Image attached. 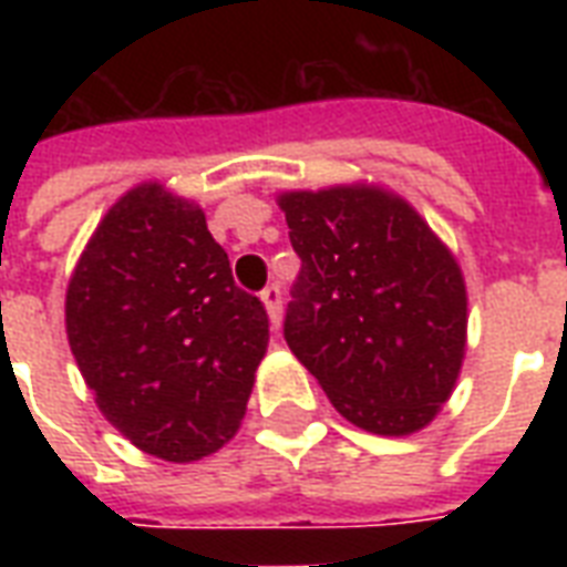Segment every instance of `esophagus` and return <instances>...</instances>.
Here are the masks:
<instances>
[{"label":"esophagus","mask_w":567,"mask_h":567,"mask_svg":"<svg viewBox=\"0 0 567 567\" xmlns=\"http://www.w3.org/2000/svg\"><path fill=\"white\" fill-rule=\"evenodd\" d=\"M261 302H265L270 323L279 327V320H282V291H279V285H267L265 291H261Z\"/></svg>","instance_id":"34e87169"}]
</instances>
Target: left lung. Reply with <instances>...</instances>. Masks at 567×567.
Segmentation results:
<instances>
[{
  "instance_id": "left-lung-1",
  "label": "left lung",
  "mask_w": 567,
  "mask_h": 567,
  "mask_svg": "<svg viewBox=\"0 0 567 567\" xmlns=\"http://www.w3.org/2000/svg\"><path fill=\"white\" fill-rule=\"evenodd\" d=\"M302 267L285 341L347 421L412 435L453 394L467 336L456 258L412 205L373 185L279 196Z\"/></svg>"
}]
</instances>
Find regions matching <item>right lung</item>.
<instances>
[{
    "label": "right lung",
    "mask_w": 567,
    "mask_h": 567,
    "mask_svg": "<svg viewBox=\"0 0 567 567\" xmlns=\"http://www.w3.org/2000/svg\"><path fill=\"white\" fill-rule=\"evenodd\" d=\"M64 311L100 412L135 447L196 462L238 432L270 329L199 205L158 182L120 196L70 276Z\"/></svg>",
    "instance_id": "right-lung-1"
}]
</instances>
